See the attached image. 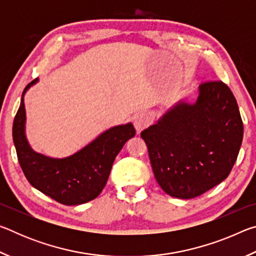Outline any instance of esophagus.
Wrapping results in <instances>:
<instances>
[{
    "instance_id": "obj_1",
    "label": "esophagus",
    "mask_w": 256,
    "mask_h": 256,
    "mask_svg": "<svg viewBox=\"0 0 256 256\" xmlns=\"http://www.w3.org/2000/svg\"><path fill=\"white\" fill-rule=\"evenodd\" d=\"M150 122H151V118L149 114H146V112H138L133 118L134 128H136L138 132H140L144 128H146L150 124Z\"/></svg>"
}]
</instances>
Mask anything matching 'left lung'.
<instances>
[{"label":"left lung","instance_id":"8db88e82","mask_svg":"<svg viewBox=\"0 0 256 256\" xmlns=\"http://www.w3.org/2000/svg\"><path fill=\"white\" fill-rule=\"evenodd\" d=\"M242 134L232 90L222 81H208L198 86L196 104H177L141 138L160 188L170 196L193 198L230 174Z\"/></svg>","mask_w":256,"mask_h":256}]
</instances>
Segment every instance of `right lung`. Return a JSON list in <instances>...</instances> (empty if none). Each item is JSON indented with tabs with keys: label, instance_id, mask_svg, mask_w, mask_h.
<instances>
[{
	"label": "right lung",
	"instance_id": "right-lung-1",
	"mask_svg": "<svg viewBox=\"0 0 256 256\" xmlns=\"http://www.w3.org/2000/svg\"><path fill=\"white\" fill-rule=\"evenodd\" d=\"M37 81L32 80L24 88L12 128L21 170L34 188L62 204L78 206L92 201L105 188L116 156L125 142L136 136V130L131 123L112 128L66 158H50L34 152L24 134V96Z\"/></svg>",
	"mask_w": 256,
	"mask_h": 256
}]
</instances>
